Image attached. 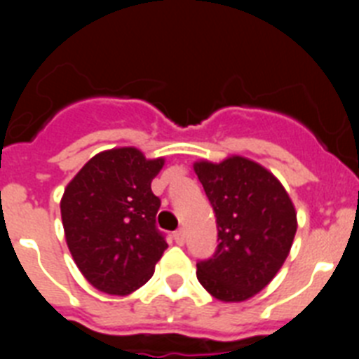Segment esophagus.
I'll return each instance as SVG.
<instances>
[{
    "label": "esophagus",
    "mask_w": 359,
    "mask_h": 359,
    "mask_svg": "<svg viewBox=\"0 0 359 359\" xmlns=\"http://www.w3.org/2000/svg\"><path fill=\"white\" fill-rule=\"evenodd\" d=\"M174 241H176V243L180 244V246H182V244L185 243V230H183V228H180V230L174 231Z\"/></svg>",
    "instance_id": "34e87169"
}]
</instances>
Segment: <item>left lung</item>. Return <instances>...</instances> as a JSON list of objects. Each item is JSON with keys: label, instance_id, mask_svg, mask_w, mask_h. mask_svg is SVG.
<instances>
[{"label": "left lung", "instance_id": "8db88e82", "mask_svg": "<svg viewBox=\"0 0 359 359\" xmlns=\"http://www.w3.org/2000/svg\"><path fill=\"white\" fill-rule=\"evenodd\" d=\"M217 223V250L198 262V280L221 302H244L273 280L290 255L297 212L290 194L257 161L228 156L194 163Z\"/></svg>", "mask_w": 359, "mask_h": 359}]
</instances>
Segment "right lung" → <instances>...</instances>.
I'll return each mask as SVG.
<instances>
[{
  "label": "right lung",
  "instance_id": "obj_1",
  "mask_svg": "<svg viewBox=\"0 0 359 359\" xmlns=\"http://www.w3.org/2000/svg\"><path fill=\"white\" fill-rule=\"evenodd\" d=\"M163 158L136 147L95 154L61 199L66 244L84 278L98 291L126 297L142 287L167 250L156 228L160 199L151 182Z\"/></svg>",
  "mask_w": 359,
  "mask_h": 359
}]
</instances>
